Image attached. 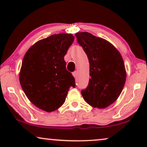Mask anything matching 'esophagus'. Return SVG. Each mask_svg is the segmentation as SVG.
<instances>
[{
    "label": "esophagus",
    "mask_w": 147,
    "mask_h": 147,
    "mask_svg": "<svg viewBox=\"0 0 147 147\" xmlns=\"http://www.w3.org/2000/svg\"><path fill=\"white\" fill-rule=\"evenodd\" d=\"M73 76H74V77L75 78H77V76H78V71H76L73 72Z\"/></svg>",
    "instance_id": "1"
}]
</instances>
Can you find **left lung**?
<instances>
[{"label": "left lung", "instance_id": "obj_1", "mask_svg": "<svg viewBox=\"0 0 147 147\" xmlns=\"http://www.w3.org/2000/svg\"><path fill=\"white\" fill-rule=\"evenodd\" d=\"M78 43L87 54L90 63V80L81 94L94 108H105L121 94L126 72L121 54L109 41L88 32L76 33Z\"/></svg>", "mask_w": 147, "mask_h": 147}]
</instances>
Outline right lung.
<instances>
[{"label":"right lung","instance_id":"add662e5","mask_svg":"<svg viewBox=\"0 0 147 147\" xmlns=\"http://www.w3.org/2000/svg\"><path fill=\"white\" fill-rule=\"evenodd\" d=\"M74 40L59 33L39 40L24 56L19 73L21 88L32 104L47 112L63 105L75 79L66 69L64 56Z\"/></svg>","mask_w":147,"mask_h":147}]
</instances>
